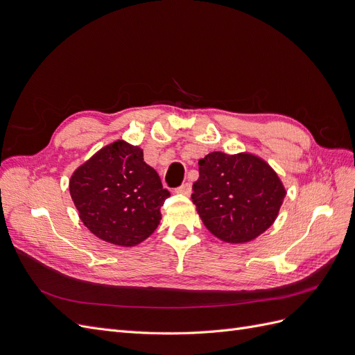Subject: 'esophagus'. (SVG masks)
<instances>
[{"instance_id":"obj_1","label":"esophagus","mask_w":355,"mask_h":355,"mask_svg":"<svg viewBox=\"0 0 355 355\" xmlns=\"http://www.w3.org/2000/svg\"><path fill=\"white\" fill-rule=\"evenodd\" d=\"M178 192H179V194H184V196L189 197L192 194V187H191V184H184V185L178 188Z\"/></svg>"}]
</instances>
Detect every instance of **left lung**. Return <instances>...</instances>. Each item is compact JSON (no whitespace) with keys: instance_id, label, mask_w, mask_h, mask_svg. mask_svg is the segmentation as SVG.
I'll return each mask as SVG.
<instances>
[{"instance_id":"1","label":"left lung","mask_w":355,"mask_h":355,"mask_svg":"<svg viewBox=\"0 0 355 355\" xmlns=\"http://www.w3.org/2000/svg\"><path fill=\"white\" fill-rule=\"evenodd\" d=\"M198 166L192 202L214 237L230 244L250 243L275 222L287 191L263 158L214 151Z\"/></svg>"}]
</instances>
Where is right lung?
Instances as JSON below:
<instances>
[{
    "label": "right lung",
    "instance_id": "add662e5",
    "mask_svg": "<svg viewBox=\"0 0 355 355\" xmlns=\"http://www.w3.org/2000/svg\"><path fill=\"white\" fill-rule=\"evenodd\" d=\"M69 192L87 230L121 247L141 244L157 230L159 209L170 196L144 161V149L124 139L105 145L75 168Z\"/></svg>",
    "mask_w": 355,
    "mask_h": 355
}]
</instances>
